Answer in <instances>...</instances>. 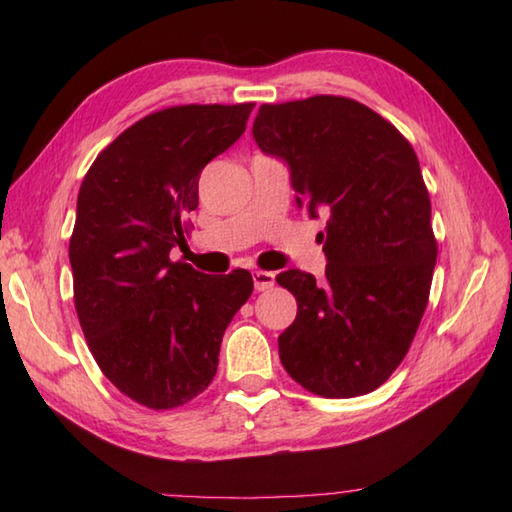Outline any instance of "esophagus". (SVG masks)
I'll list each match as a JSON object with an SVG mask.
<instances>
[{"instance_id": "1", "label": "esophagus", "mask_w": 512, "mask_h": 512, "mask_svg": "<svg viewBox=\"0 0 512 512\" xmlns=\"http://www.w3.org/2000/svg\"><path fill=\"white\" fill-rule=\"evenodd\" d=\"M253 281H255V290L264 292V290H270L275 286V275L268 273V270H255Z\"/></svg>"}]
</instances>
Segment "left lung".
Masks as SVG:
<instances>
[{"label": "left lung", "mask_w": 512, "mask_h": 512, "mask_svg": "<svg viewBox=\"0 0 512 512\" xmlns=\"http://www.w3.org/2000/svg\"><path fill=\"white\" fill-rule=\"evenodd\" d=\"M253 136L288 162L297 204L328 215L325 279L299 268L277 275L297 299L279 336L281 365L323 398L369 394L407 356L436 268L416 151L367 105L332 94L264 103Z\"/></svg>", "instance_id": "left-lung-1"}]
</instances>
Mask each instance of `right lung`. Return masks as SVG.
<instances>
[{
    "mask_svg": "<svg viewBox=\"0 0 512 512\" xmlns=\"http://www.w3.org/2000/svg\"><path fill=\"white\" fill-rule=\"evenodd\" d=\"M255 103L173 105L112 140L85 173L70 237L74 308L94 361L147 409L211 385L224 330L253 292L237 268L204 275L187 246L202 169L244 134Z\"/></svg>",
    "mask_w": 512,
    "mask_h": 512,
    "instance_id": "obj_1",
    "label": "right lung"
}]
</instances>
